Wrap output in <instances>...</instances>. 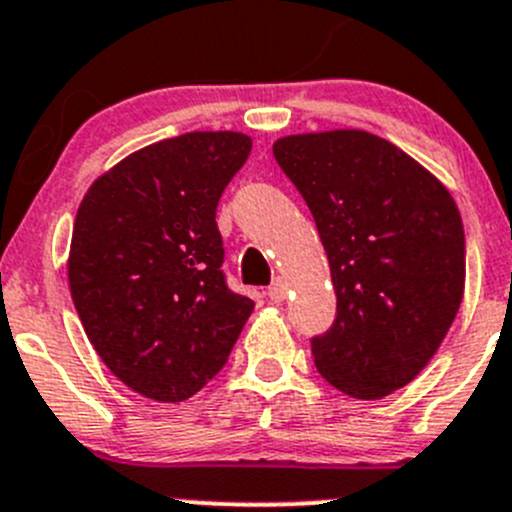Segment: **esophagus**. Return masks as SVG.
Wrapping results in <instances>:
<instances>
[{"label":"esophagus","mask_w":512,"mask_h":512,"mask_svg":"<svg viewBox=\"0 0 512 512\" xmlns=\"http://www.w3.org/2000/svg\"><path fill=\"white\" fill-rule=\"evenodd\" d=\"M267 295H270L272 302H282L287 297V282L282 277H277L270 287H267Z\"/></svg>","instance_id":"obj_1"}]
</instances>
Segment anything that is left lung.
Instances as JSON below:
<instances>
[{"instance_id":"8db88e82","label":"left lung","mask_w":512,"mask_h":512,"mask_svg":"<svg viewBox=\"0 0 512 512\" xmlns=\"http://www.w3.org/2000/svg\"><path fill=\"white\" fill-rule=\"evenodd\" d=\"M275 160L315 217L337 295L312 337L317 372L357 400L405 388L443 342L465 287V232L450 192L360 130L277 140Z\"/></svg>"}]
</instances>
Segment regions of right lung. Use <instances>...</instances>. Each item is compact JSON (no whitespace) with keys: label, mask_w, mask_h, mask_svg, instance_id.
<instances>
[{"label":"right lung","mask_w":512,"mask_h":512,"mask_svg":"<svg viewBox=\"0 0 512 512\" xmlns=\"http://www.w3.org/2000/svg\"><path fill=\"white\" fill-rule=\"evenodd\" d=\"M252 150L240 132H187L99 177L77 210L69 290L104 365L180 403L225 367L255 302L230 290L217 205Z\"/></svg>","instance_id":"right-lung-1"}]
</instances>
